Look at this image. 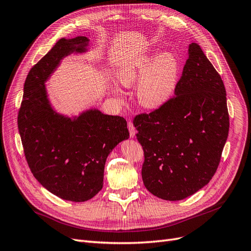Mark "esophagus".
Masks as SVG:
<instances>
[{"label": "esophagus", "instance_id": "34e87169", "mask_svg": "<svg viewBox=\"0 0 251 251\" xmlns=\"http://www.w3.org/2000/svg\"><path fill=\"white\" fill-rule=\"evenodd\" d=\"M127 126H128V129H129V134H130V137H134L135 133H136V129L133 126V123L131 122V121H128Z\"/></svg>", "mask_w": 251, "mask_h": 251}]
</instances>
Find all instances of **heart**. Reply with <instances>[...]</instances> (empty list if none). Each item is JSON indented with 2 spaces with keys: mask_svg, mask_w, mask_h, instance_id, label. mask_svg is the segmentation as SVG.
Segmentation results:
<instances>
[{
  "mask_svg": "<svg viewBox=\"0 0 251 251\" xmlns=\"http://www.w3.org/2000/svg\"><path fill=\"white\" fill-rule=\"evenodd\" d=\"M179 74V63L171 52H164L158 58L149 55L135 60L121 68L119 80L124 86L138 83L137 100L147 108H156L164 104L175 91Z\"/></svg>",
  "mask_w": 251,
  "mask_h": 251,
  "instance_id": "b5f03b06",
  "label": "heart"
}]
</instances>
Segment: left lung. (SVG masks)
I'll list each match as a JSON object with an SVG mask.
<instances>
[{
    "label": "left lung",
    "mask_w": 251,
    "mask_h": 251,
    "mask_svg": "<svg viewBox=\"0 0 251 251\" xmlns=\"http://www.w3.org/2000/svg\"><path fill=\"white\" fill-rule=\"evenodd\" d=\"M145 160V187L165 201L186 199L211 181L228 135L226 92L198 43L175 88V96L133 119Z\"/></svg>",
    "instance_id": "1"
}]
</instances>
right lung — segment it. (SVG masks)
I'll return each instance as SVG.
<instances>
[{"label": "right lung", "instance_id": "add662e5", "mask_svg": "<svg viewBox=\"0 0 251 251\" xmlns=\"http://www.w3.org/2000/svg\"><path fill=\"white\" fill-rule=\"evenodd\" d=\"M89 39H60L25 78L17 125L29 168L43 187L63 200L86 201L103 186L108 154L129 137L123 117L90 109L70 119L55 113L44 81L71 52L87 50Z\"/></svg>", "mask_w": 251, "mask_h": 251}]
</instances>
